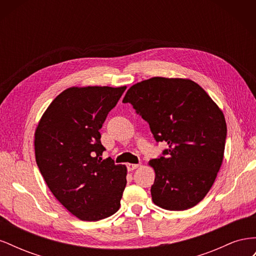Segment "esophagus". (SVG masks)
Masks as SVG:
<instances>
[{"mask_svg":"<svg viewBox=\"0 0 256 256\" xmlns=\"http://www.w3.org/2000/svg\"><path fill=\"white\" fill-rule=\"evenodd\" d=\"M126 166H127V170H128V171H134V170H136V168H138V164H126Z\"/></svg>","mask_w":256,"mask_h":256,"instance_id":"obj_1","label":"esophagus"}]
</instances>
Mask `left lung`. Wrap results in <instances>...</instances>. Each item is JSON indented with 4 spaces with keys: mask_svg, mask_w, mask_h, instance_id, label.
<instances>
[{
    "mask_svg": "<svg viewBox=\"0 0 256 256\" xmlns=\"http://www.w3.org/2000/svg\"><path fill=\"white\" fill-rule=\"evenodd\" d=\"M122 102L132 104L148 122L154 140L168 145L150 161L156 174L152 202L168 210L196 206L223 161L226 122L219 106L192 80L162 76L132 85Z\"/></svg>",
    "mask_w": 256,
    "mask_h": 256,
    "instance_id": "obj_1",
    "label": "left lung"
}]
</instances>
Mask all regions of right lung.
<instances>
[{
    "mask_svg": "<svg viewBox=\"0 0 256 256\" xmlns=\"http://www.w3.org/2000/svg\"><path fill=\"white\" fill-rule=\"evenodd\" d=\"M125 90L69 88L50 104L35 131L36 164L46 184L82 221L108 218L120 206L127 168L102 160L99 129Z\"/></svg>",
    "mask_w": 256,
    "mask_h": 256,
    "instance_id": "add662e5",
    "label": "right lung"
}]
</instances>
